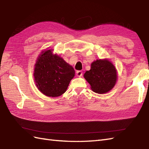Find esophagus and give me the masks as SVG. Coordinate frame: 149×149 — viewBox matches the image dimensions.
<instances>
[{
	"label": "esophagus",
	"instance_id": "obj_1",
	"mask_svg": "<svg viewBox=\"0 0 149 149\" xmlns=\"http://www.w3.org/2000/svg\"><path fill=\"white\" fill-rule=\"evenodd\" d=\"M76 74L78 76V77H81L82 75V72L81 70H78L76 72Z\"/></svg>",
	"mask_w": 149,
	"mask_h": 149
}]
</instances>
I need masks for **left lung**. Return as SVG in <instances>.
<instances>
[{"label":"left lung","instance_id":"8db88e82","mask_svg":"<svg viewBox=\"0 0 149 149\" xmlns=\"http://www.w3.org/2000/svg\"><path fill=\"white\" fill-rule=\"evenodd\" d=\"M84 77L94 92L103 94L115 85L117 75L115 67L109 60H97L91 63V70L86 71Z\"/></svg>","mask_w":149,"mask_h":149}]
</instances>
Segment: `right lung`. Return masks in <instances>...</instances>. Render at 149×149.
Instances as JSON below:
<instances>
[{"label": "right lung", "instance_id": "1", "mask_svg": "<svg viewBox=\"0 0 149 149\" xmlns=\"http://www.w3.org/2000/svg\"><path fill=\"white\" fill-rule=\"evenodd\" d=\"M48 49L42 52L35 64L34 77L41 92L49 97H58L65 92L75 75V70L65 60Z\"/></svg>", "mask_w": 149, "mask_h": 149}]
</instances>
